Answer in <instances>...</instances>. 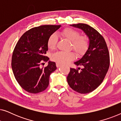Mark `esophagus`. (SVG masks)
Masks as SVG:
<instances>
[{
  "label": "esophagus",
  "mask_w": 121,
  "mask_h": 121,
  "mask_svg": "<svg viewBox=\"0 0 121 121\" xmlns=\"http://www.w3.org/2000/svg\"><path fill=\"white\" fill-rule=\"evenodd\" d=\"M61 65V64L60 63H56V66H57V67H59Z\"/></svg>",
  "instance_id": "1"
}]
</instances>
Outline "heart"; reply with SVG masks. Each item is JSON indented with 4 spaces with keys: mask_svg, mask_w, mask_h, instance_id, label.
I'll return each mask as SVG.
<instances>
[{
    "mask_svg": "<svg viewBox=\"0 0 121 121\" xmlns=\"http://www.w3.org/2000/svg\"><path fill=\"white\" fill-rule=\"evenodd\" d=\"M64 38L71 42V47L78 55L80 56L85 53L89 46L88 39L84 36H80L78 31L72 29L66 28L60 32ZM57 36L53 34L48 39L47 45L49 49H54L57 42ZM75 54L72 52H65L59 51L52 54L51 58L53 60L60 64H67L74 59Z\"/></svg>",
    "mask_w": 121,
    "mask_h": 121,
    "instance_id": "obj_1",
    "label": "heart"
}]
</instances>
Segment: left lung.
Returning a JSON list of instances; mask_svg holds the SVG:
<instances>
[{
    "label": "left lung",
    "instance_id": "1",
    "mask_svg": "<svg viewBox=\"0 0 121 121\" xmlns=\"http://www.w3.org/2000/svg\"><path fill=\"white\" fill-rule=\"evenodd\" d=\"M84 32L89 39V47L79 60L74 62L83 68H70L67 77L69 85L75 91L87 94L95 90L103 82L110 66V56L106 43L93 27L85 24L70 25Z\"/></svg>",
    "mask_w": 121,
    "mask_h": 121
}]
</instances>
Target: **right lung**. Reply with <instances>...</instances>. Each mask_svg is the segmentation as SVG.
<instances>
[{"instance_id":"1","label":"right lung","mask_w":121,"mask_h":121,"mask_svg":"<svg viewBox=\"0 0 121 121\" xmlns=\"http://www.w3.org/2000/svg\"><path fill=\"white\" fill-rule=\"evenodd\" d=\"M61 25H42L24 33L16 44L11 59V68L16 81L22 89L32 94L42 92L49 85L50 74L56 70V63L40 67L49 58L47 42L51 35Z\"/></svg>"}]
</instances>
